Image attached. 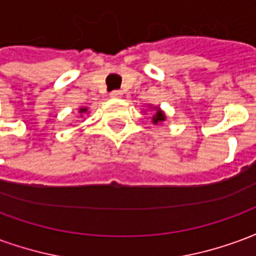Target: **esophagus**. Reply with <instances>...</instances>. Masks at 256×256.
I'll return each instance as SVG.
<instances>
[{"mask_svg": "<svg viewBox=\"0 0 256 256\" xmlns=\"http://www.w3.org/2000/svg\"><path fill=\"white\" fill-rule=\"evenodd\" d=\"M110 96H111L112 98H120L122 97V92L120 90H114V92H111Z\"/></svg>", "mask_w": 256, "mask_h": 256, "instance_id": "1", "label": "esophagus"}]
</instances>
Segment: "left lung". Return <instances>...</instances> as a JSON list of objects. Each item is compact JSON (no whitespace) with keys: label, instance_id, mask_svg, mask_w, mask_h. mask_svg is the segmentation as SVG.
I'll return each instance as SVG.
<instances>
[{"label":"left lung","instance_id":"left-lung-1","mask_svg":"<svg viewBox=\"0 0 256 256\" xmlns=\"http://www.w3.org/2000/svg\"><path fill=\"white\" fill-rule=\"evenodd\" d=\"M163 120H166L164 112L162 111L160 108H156V114L154 115V118H152V122L155 123V124H158V123L163 122Z\"/></svg>","mask_w":256,"mask_h":256}]
</instances>
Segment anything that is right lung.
Listing matches in <instances>:
<instances>
[{
  "label": "right lung",
  "instance_id": "obj_1",
  "mask_svg": "<svg viewBox=\"0 0 256 256\" xmlns=\"http://www.w3.org/2000/svg\"><path fill=\"white\" fill-rule=\"evenodd\" d=\"M84 112H88V108H79V114H84Z\"/></svg>",
  "mask_w": 256,
  "mask_h": 256
}]
</instances>
